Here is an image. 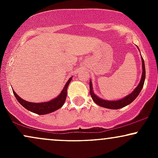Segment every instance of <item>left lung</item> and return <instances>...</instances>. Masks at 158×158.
<instances>
[{"mask_svg": "<svg viewBox=\"0 0 158 158\" xmlns=\"http://www.w3.org/2000/svg\"><path fill=\"white\" fill-rule=\"evenodd\" d=\"M142 57V56H141ZM142 59V68H143V72H142V77H141L140 81L136 87V88L131 94H128L126 97L123 98L121 99H118V100H106V99H102L99 98L98 96L96 95L94 93L93 90V86H92V81L90 80V96H91L92 99H93L94 102L97 104L98 106L101 107H104L106 108H108V109H119V108H122L123 107L128 106L130 103H131L137 97L140 93L141 90H142L143 85H144L145 79H146V68H145V64L144 60H143V57Z\"/></svg>", "mask_w": 158, "mask_h": 158, "instance_id": "1", "label": "left lung"}]
</instances>
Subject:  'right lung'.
I'll list each match as a JSON object with an SVG mask.
<instances>
[{"mask_svg": "<svg viewBox=\"0 0 158 158\" xmlns=\"http://www.w3.org/2000/svg\"><path fill=\"white\" fill-rule=\"evenodd\" d=\"M72 80V77H70L65 84L64 88L61 91V94L58 96L57 97L51 99L49 102H30L25 101L22 98H21L13 90V94L15 95L18 102L23 107H24L27 110L33 112V113L39 114V115H43V114H47L52 113L55 110L59 109L64 105V103L66 100L67 97V91H68V87L70 82Z\"/></svg>", "mask_w": 158, "mask_h": 158, "instance_id": "1", "label": "right lung"}]
</instances>
